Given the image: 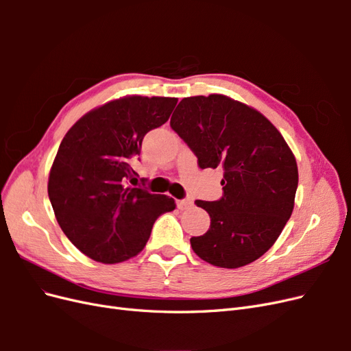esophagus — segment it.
<instances>
[{"label": "esophagus", "mask_w": 351, "mask_h": 351, "mask_svg": "<svg viewBox=\"0 0 351 351\" xmlns=\"http://www.w3.org/2000/svg\"><path fill=\"white\" fill-rule=\"evenodd\" d=\"M177 206L180 210H186V209H190L193 206V202L190 199H183V200H178L177 202Z\"/></svg>", "instance_id": "34e87169"}]
</instances>
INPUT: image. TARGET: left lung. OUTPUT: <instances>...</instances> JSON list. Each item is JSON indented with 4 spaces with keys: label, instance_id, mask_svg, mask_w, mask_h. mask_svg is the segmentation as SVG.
Listing matches in <instances>:
<instances>
[{
    "label": "left lung",
    "instance_id": "8db88e82",
    "mask_svg": "<svg viewBox=\"0 0 351 351\" xmlns=\"http://www.w3.org/2000/svg\"><path fill=\"white\" fill-rule=\"evenodd\" d=\"M173 130L190 146L200 168L221 167L224 196L196 200L210 228L192 237L193 252L219 268L259 259L277 241L294 208L299 171L290 146L267 117L226 95L183 98Z\"/></svg>",
    "mask_w": 351,
    "mask_h": 351
}]
</instances>
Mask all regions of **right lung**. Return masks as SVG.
Here are the masks:
<instances>
[{
	"label": "right lung",
	"instance_id": "add662e5",
	"mask_svg": "<svg viewBox=\"0 0 351 351\" xmlns=\"http://www.w3.org/2000/svg\"><path fill=\"white\" fill-rule=\"evenodd\" d=\"M177 98L127 97L84 114L62 139L48 177L56 218L82 253L101 263L139 254L154 222L176 209L167 195L127 186L145 134L162 125Z\"/></svg>",
	"mask_w": 351,
	"mask_h": 351
}]
</instances>
